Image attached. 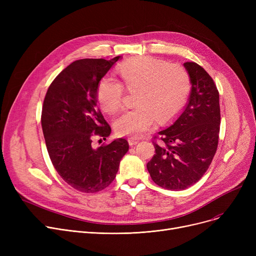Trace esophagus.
I'll return each instance as SVG.
<instances>
[{"label":"esophagus","mask_w":256,"mask_h":256,"mask_svg":"<svg viewBox=\"0 0 256 256\" xmlns=\"http://www.w3.org/2000/svg\"><path fill=\"white\" fill-rule=\"evenodd\" d=\"M128 144L130 145V146H132V145H136L137 143H139V139H137V138H128Z\"/></svg>","instance_id":"34e87169"}]
</instances>
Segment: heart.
<instances>
[{
  "label": "heart",
  "instance_id": "b5f03b06",
  "mask_svg": "<svg viewBox=\"0 0 256 256\" xmlns=\"http://www.w3.org/2000/svg\"><path fill=\"white\" fill-rule=\"evenodd\" d=\"M118 74L124 87L135 92V109L124 111L115 120L120 136L139 137L156 118L160 122L176 116L184 106L191 89L184 67L154 57H139L119 65ZM124 87L111 78H104L98 88L102 109L113 113L121 106Z\"/></svg>",
  "mask_w": 256,
  "mask_h": 256
}]
</instances>
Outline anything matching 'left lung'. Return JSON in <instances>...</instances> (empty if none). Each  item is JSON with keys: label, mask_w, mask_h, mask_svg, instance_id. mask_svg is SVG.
<instances>
[{"label": "left lung", "mask_w": 256, "mask_h": 256, "mask_svg": "<svg viewBox=\"0 0 256 256\" xmlns=\"http://www.w3.org/2000/svg\"><path fill=\"white\" fill-rule=\"evenodd\" d=\"M191 92L182 114L158 132L156 154L147 163L152 180L164 189L180 191L196 184L216 154L220 132L219 92L210 76L195 62L184 63Z\"/></svg>", "instance_id": "obj_1"}]
</instances>
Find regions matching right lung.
<instances>
[{
  "mask_svg": "<svg viewBox=\"0 0 256 256\" xmlns=\"http://www.w3.org/2000/svg\"><path fill=\"white\" fill-rule=\"evenodd\" d=\"M119 58L72 62L52 80L44 100L42 126L50 158L63 180L80 192L109 186L128 150L122 138L98 148L91 144L96 136L106 140L111 134L98 106V88Z\"/></svg>",
  "mask_w": 256,
  "mask_h": 256,
  "instance_id": "right-lung-1",
  "label": "right lung"
}]
</instances>
